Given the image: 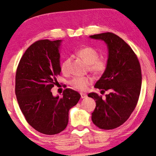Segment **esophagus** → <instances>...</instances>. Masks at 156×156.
I'll return each instance as SVG.
<instances>
[{"label":"esophagus","mask_w":156,"mask_h":156,"mask_svg":"<svg viewBox=\"0 0 156 156\" xmlns=\"http://www.w3.org/2000/svg\"><path fill=\"white\" fill-rule=\"evenodd\" d=\"M80 95H81V98H86L87 97V94H85V93H80Z\"/></svg>","instance_id":"esophagus-1"}]
</instances>
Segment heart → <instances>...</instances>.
Listing matches in <instances>:
<instances>
[{"instance_id": "obj_1", "label": "heart", "mask_w": 156, "mask_h": 156, "mask_svg": "<svg viewBox=\"0 0 156 156\" xmlns=\"http://www.w3.org/2000/svg\"><path fill=\"white\" fill-rule=\"evenodd\" d=\"M77 55L89 65V69L93 73L101 74L106 70L107 67L106 61L104 58H99V53L93 48L90 46L81 48L77 51ZM70 63V58L65 59L61 66L62 72H67ZM90 83L91 80L87 77H76L70 82V84L73 88L80 90H85Z\"/></svg>"}]
</instances>
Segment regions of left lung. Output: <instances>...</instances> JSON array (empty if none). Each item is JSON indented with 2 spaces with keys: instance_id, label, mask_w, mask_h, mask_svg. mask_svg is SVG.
<instances>
[{
  "instance_id": "left-lung-1",
  "label": "left lung",
  "mask_w": 156,
  "mask_h": 156,
  "mask_svg": "<svg viewBox=\"0 0 156 156\" xmlns=\"http://www.w3.org/2000/svg\"><path fill=\"white\" fill-rule=\"evenodd\" d=\"M89 37L103 41L107 46L106 69L95 88L110 92L105 100L94 92L88 94L96 103L92 121L101 129H115L126 122L136 106L142 84L140 66L129 45L114 33H100Z\"/></svg>"
}]
</instances>
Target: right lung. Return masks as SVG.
<instances>
[{
    "label": "right lung",
    "instance_id": "right-lung-1",
    "mask_svg": "<svg viewBox=\"0 0 156 156\" xmlns=\"http://www.w3.org/2000/svg\"><path fill=\"white\" fill-rule=\"evenodd\" d=\"M63 40L35 42L22 56L16 75V95L20 108L30 126L47 135L60 133L67 126L69 110L80 95L66 89L63 97L51 89L61 72L60 48Z\"/></svg>",
    "mask_w": 156,
    "mask_h": 156
}]
</instances>
